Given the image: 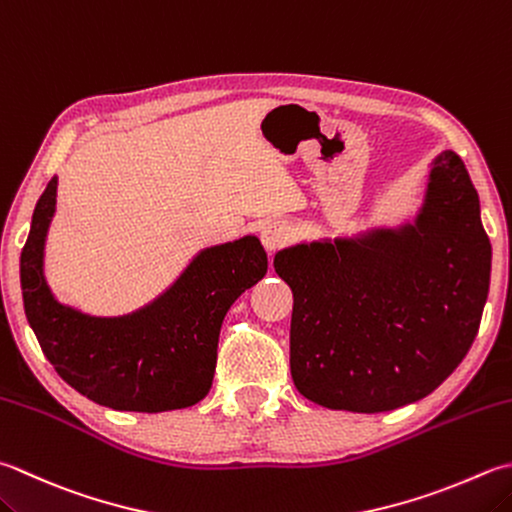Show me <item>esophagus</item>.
<instances>
[{
	"instance_id": "esophagus-1",
	"label": "esophagus",
	"mask_w": 512,
	"mask_h": 512,
	"mask_svg": "<svg viewBox=\"0 0 512 512\" xmlns=\"http://www.w3.org/2000/svg\"><path fill=\"white\" fill-rule=\"evenodd\" d=\"M290 237H293V228L286 222H270L262 230V244L268 253H275V250L284 248L290 242Z\"/></svg>"
}]
</instances>
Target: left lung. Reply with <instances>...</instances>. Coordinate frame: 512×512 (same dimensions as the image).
I'll list each match as a JSON object with an SVG mask.
<instances>
[{
  "mask_svg": "<svg viewBox=\"0 0 512 512\" xmlns=\"http://www.w3.org/2000/svg\"><path fill=\"white\" fill-rule=\"evenodd\" d=\"M293 288L290 375L310 402L353 413L413 404L473 346L490 242L468 170L444 150L413 226L279 250Z\"/></svg>",
  "mask_w": 512,
  "mask_h": 512,
  "instance_id": "8db88e82",
  "label": "left lung"
}]
</instances>
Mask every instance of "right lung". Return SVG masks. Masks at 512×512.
Returning <instances> with one entry per match:
<instances>
[{"mask_svg": "<svg viewBox=\"0 0 512 512\" xmlns=\"http://www.w3.org/2000/svg\"><path fill=\"white\" fill-rule=\"evenodd\" d=\"M55 202L57 177L35 206L19 279L28 324L57 375L90 402L115 410L162 413L204 399L228 308L268 270L259 239L199 253L177 284L139 313L88 317L57 304L42 273Z\"/></svg>", "mask_w": 512, "mask_h": 512, "instance_id": "1", "label": "right lung"}]
</instances>
